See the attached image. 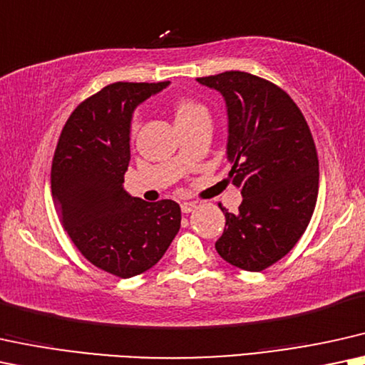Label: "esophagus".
Here are the masks:
<instances>
[{
  "instance_id": "obj_1",
  "label": "esophagus",
  "mask_w": 365,
  "mask_h": 365,
  "mask_svg": "<svg viewBox=\"0 0 365 365\" xmlns=\"http://www.w3.org/2000/svg\"><path fill=\"white\" fill-rule=\"evenodd\" d=\"M180 207H182L183 214H190V212H193V209H195L197 205L193 204V202H183V204L180 205Z\"/></svg>"
}]
</instances>
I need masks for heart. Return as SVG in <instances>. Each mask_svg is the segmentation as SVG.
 Wrapping results in <instances>:
<instances>
[{
    "label": "heart",
    "instance_id": "b5f03b06",
    "mask_svg": "<svg viewBox=\"0 0 365 365\" xmlns=\"http://www.w3.org/2000/svg\"><path fill=\"white\" fill-rule=\"evenodd\" d=\"M207 109L202 104L195 103V101L187 99V98H180L173 103V116H175V123L177 126H182L192 119H195L200 114H205Z\"/></svg>",
    "mask_w": 365,
    "mask_h": 365
}]
</instances>
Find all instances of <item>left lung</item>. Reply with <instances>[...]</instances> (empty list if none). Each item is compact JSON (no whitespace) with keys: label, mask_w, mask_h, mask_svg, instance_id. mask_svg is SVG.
Returning <instances> with one entry per match:
<instances>
[{"label":"left lung","mask_w":365,"mask_h":365,"mask_svg":"<svg viewBox=\"0 0 365 365\" xmlns=\"http://www.w3.org/2000/svg\"><path fill=\"white\" fill-rule=\"evenodd\" d=\"M227 108L229 178L242 193L237 214L222 209L215 249L244 271H262L303 236L318 195V156L310 128L293 99L273 82L229 71L198 77Z\"/></svg>","instance_id":"1"}]
</instances>
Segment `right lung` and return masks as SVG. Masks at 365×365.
Returning <instances> with one entry per match:
<instances>
[{
    "label": "right lung",
    "mask_w": 365,
    "mask_h": 365,
    "mask_svg": "<svg viewBox=\"0 0 365 365\" xmlns=\"http://www.w3.org/2000/svg\"><path fill=\"white\" fill-rule=\"evenodd\" d=\"M170 82H114L73 109L52 161V197L68 237L99 269L131 278L153 267L182 220L173 200L124 190L135 109Z\"/></svg>",
    "instance_id": "right-lung-1"
}]
</instances>
